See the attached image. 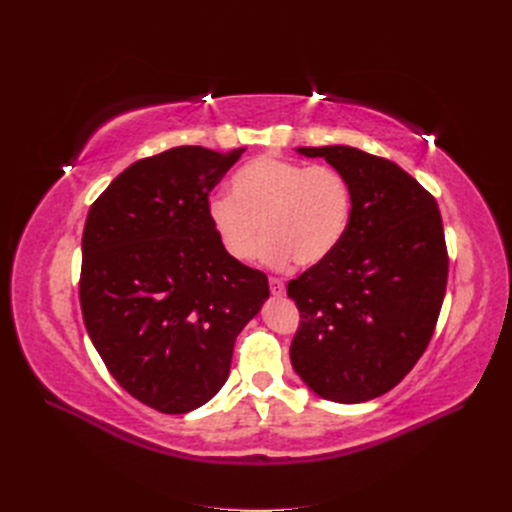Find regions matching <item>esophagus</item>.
<instances>
[{
	"label": "esophagus",
	"instance_id": "1",
	"mask_svg": "<svg viewBox=\"0 0 512 512\" xmlns=\"http://www.w3.org/2000/svg\"><path fill=\"white\" fill-rule=\"evenodd\" d=\"M269 288H271V294L273 297H282V294L286 292V286L282 280H277V277H271L269 280Z\"/></svg>",
	"mask_w": 512,
	"mask_h": 512
}]
</instances>
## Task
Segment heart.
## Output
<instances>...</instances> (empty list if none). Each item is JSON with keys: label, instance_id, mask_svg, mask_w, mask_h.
<instances>
[{"label": "heart", "instance_id": "obj_1", "mask_svg": "<svg viewBox=\"0 0 512 512\" xmlns=\"http://www.w3.org/2000/svg\"><path fill=\"white\" fill-rule=\"evenodd\" d=\"M230 190L209 198L207 218L224 252L241 262L254 258L265 232L260 260L267 267L318 265L350 224V183L333 166L260 156L237 170Z\"/></svg>", "mask_w": 512, "mask_h": 512}]
</instances>
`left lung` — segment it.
Here are the masks:
<instances>
[{
  "mask_svg": "<svg viewBox=\"0 0 512 512\" xmlns=\"http://www.w3.org/2000/svg\"><path fill=\"white\" fill-rule=\"evenodd\" d=\"M352 190L337 250L288 284L301 312L290 363L312 393L361 404L421 359L440 314L448 258L436 200L395 162L356 147H297Z\"/></svg>",
  "mask_w": 512,
  "mask_h": 512,
  "instance_id": "8db88e82",
  "label": "left lung"
}]
</instances>
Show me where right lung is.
I'll list each match as a JSON object with an SVG mask.
<instances>
[{
	"label": "right lung",
	"instance_id": "right-lung-1",
	"mask_svg": "<svg viewBox=\"0 0 512 512\" xmlns=\"http://www.w3.org/2000/svg\"><path fill=\"white\" fill-rule=\"evenodd\" d=\"M245 147H175L117 175L87 213L81 309L91 344L134 399L185 414L218 393L267 275L230 258L209 192Z\"/></svg>",
	"mask_w": 512,
	"mask_h": 512
}]
</instances>
